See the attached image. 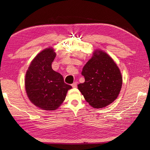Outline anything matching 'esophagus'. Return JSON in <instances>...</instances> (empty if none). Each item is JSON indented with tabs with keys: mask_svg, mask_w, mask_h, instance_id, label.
Wrapping results in <instances>:
<instances>
[{
	"mask_svg": "<svg viewBox=\"0 0 150 150\" xmlns=\"http://www.w3.org/2000/svg\"><path fill=\"white\" fill-rule=\"evenodd\" d=\"M72 88H76L77 87V83L75 82V83H74L73 84H72Z\"/></svg>",
	"mask_w": 150,
	"mask_h": 150,
	"instance_id": "obj_1",
	"label": "esophagus"
}]
</instances>
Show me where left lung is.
Returning a JSON list of instances; mask_svg holds the SVG:
<instances>
[{
    "instance_id": "8db88e82",
    "label": "left lung",
    "mask_w": 150,
    "mask_h": 150,
    "mask_svg": "<svg viewBox=\"0 0 150 150\" xmlns=\"http://www.w3.org/2000/svg\"><path fill=\"white\" fill-rule=\"evenodd\" d=\"M85 82L78 85L86 101L94 108H102L118 96L122 86L119 67L105 52L96 49L84 66Z\"/></svg>"
}]
</instances>
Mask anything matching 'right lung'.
I'll return each mask as SVG.
<instances>
[{"mask_svg": "<svg viewBox=\"0 0 150 150\" xmlns=\"http://www.w3.org/2000/svg\"><path fill=\"white\" fill-rule=\"evenodd\" d=\"M56 56L52 48L43 50L31 62L25 74V88L29 100L44 110H56L72 88L60 73L52 69Z\"/></svg>", "mask_w": 150, "mask_h": 150, "instance_id": "obj_1", "label": "right lung"}]
</instances>
